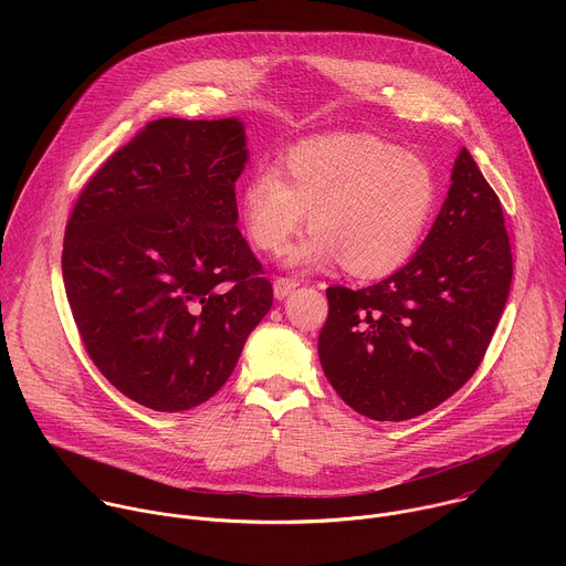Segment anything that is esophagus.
I'll list each match as a JSON object with an SVG mask.
<instances>
[{
  "label": "esophagus",
  "instance_id": "1",
  "mask_svg": "<svg viewBox=\"0 0 566 566\" xmlns=\"http://www.w3.org/2000/svg\"><path fill=\"white\" fill-rule=\"evenodd\" d=\"M297 286H300V282L293 280V277H277V280L273 282V293H275L277 300H284V297H289L291 291H295Z\"/></svg>",
  "mask_w": 566,
  "mask_h": 566
}]
</instances>
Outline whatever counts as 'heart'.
<instances>
[{
    "label": "heart",
    "mask_w": 566,
    "mask_h": 566,
    "mask_svg": "<svg viewBox=\"0 0 566 566\" xmlns=\"http://www.w3.org/2000/svg\"><path fill=\"white\" fill-rule=\"evenodd\" d=\"M239 217L260 251L282 253L306 221L311 232L289 253L291 266L380 277L406 264L437 206L428 160L369 136H319L280 156L241 186Z\"/></svg>",
    "instance_id": "heart-1"
}]
</instances>
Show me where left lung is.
Returning a JSON list of instances; mask_svg holds the SVG:
<instances>
[{"instance_id":"1","label":"left lung","mask_w":566,"mask_h":566,"mask_svg":"<svg viewBox=\"0 0 566 566\" xmlns=\"http://www.w3.org/2000/svg\"><path fill=\"white\" fill-rule=\"evenodd\" d=\"M421 249L367 289L329 286L319 365L358 415L408 421L474 374L504 313L513 255L500 197L461 147Z\"/></svg>"}]
</instances>
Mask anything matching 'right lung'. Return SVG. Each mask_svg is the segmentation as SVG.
<instances>
[{"label": "right lung", "mask_w": 566, "mask_h": 566, "mask_svg": "<svg viewBox=\"0 0 566 566\" xmlns=\"http://www.w3.org/2000/svg\"><path fill=\"white\" fill-rule=\"evenodd\" d=\"M249 160L237 118L147 123L80 192L62 277L101 374L156 412L217 394L273 304L237 228Z\"/></svg>", "instance_id": "obj_1"}]
</instances>
